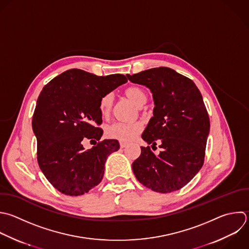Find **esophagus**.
Segmentation results:
<instances>
[{
    "label": "esophagus",
    "instance_id": "1",
    "mask_svg": "<svg viewBox=\"0 0 249 249\" xmlns=\"http://www.w3.org/2000/svg\"><path fill=\"white\" fill-rule=\"evenodd\" d=\"M126 146H127V143H124V142H121V143H120V147H121L122 149L125 148Z\"/></svg>",
    "mask_w": 249,
    "mask_h": 249
}]
</instances>
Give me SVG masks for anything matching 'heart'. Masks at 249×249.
<instances>
[{
	"mask_svg": "<svg viewBox=\"0 0 249 249\" xmlns=\"http://www.w3.org/2000/svg\"><path fill=\"white\" fill-rule=\"evenodd\" d=\"M124 95L128 98L136 107L140 108L147 102L146 92L139 87H129L124 90ZM113 105V96L108 93L101 97L99 101V109L103 116H108L111 112ZM141 131V125L138 123L133 124H122L113 123L109 124L105 129V134L111 139H116L123 142H128L133 140Z\"/></svg>",
	"mask_w": 249,
	"mask_h": 249,
	"instance_id": "1",
	"label": "heart"
}]
</instances>
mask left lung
Instances as JSON below:
<instances>
[{
    "label": "left lung",
    "instance_id": "8db88e82",
    "mask_svg": "<svg viewBox=\"0 0 249 249\" xmlns=\"http://www.w3.org/2000/svg\"><path fill=\"white\" fill-rule=\"evenodd\" d=\"M127 79L150 89L154 116L142 138L149 146L132 163L137 180L158 193H171L188 184L201 168L209 133V117L202 96L189 78L167 67L152 68Z\"/></svg>",
    "mask_w": 249,
    "mask_h": 249
}]
</instances>
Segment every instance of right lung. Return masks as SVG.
Returning a JSON list of instances; mask_svg holds the SVG:
<instances>
[{
    "mask_svg": "<svg viewBox=\"0 0 249 249\" xmlns=\"http://www.w3.org/2000/svg\"><path fill=\"white\" fill-rule=\"evenodd\" d=\"M127 79L121 74L99 77L71 69L52 80L41 91L33 115L37 160L50 183L67 196H81L97 186L105 161L120 149L118 140L106 139L85 150L81 142L99 141L103 130L101 97Z\"/></svg>",
    "mask_w": 249,
    "mask_h": 249,
    "instance_id": "1",
    "label": "right lung"
}]
</instances>
